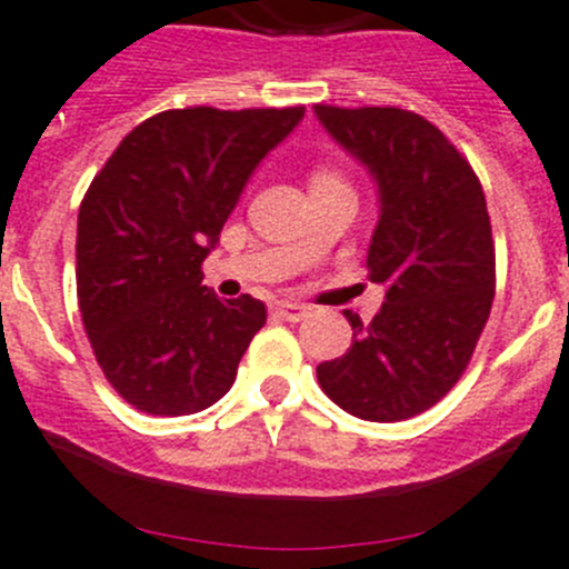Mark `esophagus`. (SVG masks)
<instances>
[{
    "instance_id": "34e87169",
    "label": "esophagus",
    "mask_w": 569,
    "mask_h": 569,
    "mask_svg": "<svg viewBox=\"0 0 569 569\" xmlns=\"http://www.w3.org/2000/svg\"><path fill=\"white\" fill-rule=\"evenodd\" d=\"M274 315L286 322H300L302 317L309 315V306H300V302H291V300H278L274 302Z\"/></svg>"
}]
</instances>
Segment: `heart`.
I'll return each instance as SVG.
<instances>
[{
    "mask_svg": "<svg viewBox=\"0 0 569 569\" xmlns=\"http://www.w3.org/2000/svg\"><path fill=\"white\" fill-rule=\"evenodd\" d=\"M317 177H331V173H317Z\"/></svg>",
    "mask_w": 569,
    "mask_h": 569,
    "instance_id": "1",
    "label": "heart"
}]
</instances>
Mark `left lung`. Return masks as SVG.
Masks as SVG:
<instances>
[{
    "label": "left lung",
    "instance_id": "left-lung-1",
    "mask_svg": "<svg viewBox=\"0 0 569 569\" xmlns=\"http://www.w3.org/2000/svg\"><path fill=\"white\" fill-rule=\"evenodd\" d=\"M339 148L365 164L379 196L368 249L385 306L317 368L333 405L362 421H405L438 405L469 365L493 302V241L471 164L429 120L405 109L315 106Z\"/></svg>",
    "mask_w": 569,
    "mask_h": 569
}]
</instances>
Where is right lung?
Wrapping results in <instances>:
<instances>
[{"label": "right lung", "mask_w": 569, "mask_h": 569, "mask_svg": "<svg viewBox=\"0 0 569 569\" xmlns=\"http://www.w3.org/2000/svg\"><path fill=\"white\" fill-rule=\"evenodd\" d=\"M306 114L210 106L148 117L123 137L78 210L83 328L106 379L151 416H193L232 387L267 322L254 297L201 286L249 177Z\"/></svg>", "instance_id": "obj_1"}]
</instances>
